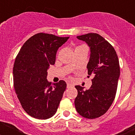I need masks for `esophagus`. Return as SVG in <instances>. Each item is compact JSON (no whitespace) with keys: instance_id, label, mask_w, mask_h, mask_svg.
Listing matches in <instances>:
<instances>
[{"instance_id":"esophagus-1","label":"esophagus","mask_w":135,"mask_h":135,"mask_svg":"<svg viewBox=\"0 0 135 135\" xmlns=\"http://www.w3.org/2000/svg\"><path fill=\"white\" fill-rule=\"evenodd\" d=\"M73 86H74L73 84L70 83V82H68V83H67V87H68V88H70V87H73Z\"/></svg>"}]
</instances>
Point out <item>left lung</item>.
I'll return each mask as SVG.
<instances>
[{
  "instance_id": "left-lung-1",
  "label": "left lung",
  "mask_w": 135,
  "mask_h": 135,
  "mask_svg": "<svg viewBox=\"0 0 135 135\" xmlns=\"http://www.w3.org/2000/svg\"><path fill=\"white\" fill-rule=\"evenodd\" d=\"M77 38L90 47L86 68L88 74H93L94 78L88 90L75 86L78 90L75 107L82 117L95 119L106 113L115 99L120 72L118 57L114 47L99 34L89 33Z\"/></svg>"
}]
</instances>
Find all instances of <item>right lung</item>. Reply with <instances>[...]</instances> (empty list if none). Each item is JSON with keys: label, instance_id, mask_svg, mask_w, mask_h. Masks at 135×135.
<instances>
[{"label": "right lung", "instance_id": "right-lung-1", "mask_svg": "<svg viewBox=\"0 0 135 135\" xmlns=\"http://www.w3.org/2000/svg\"><path fill=\"white\" fill-rule=\"evenodd\" d=\"M69 37L38 33L23 44L14 63L15 91L25 112L34 118L46 120L55 114L67 84H51L47 70L54 65L58 49Z\"/></svg>", "mask_w": 135, "mask_h": 135}]
</instances>
